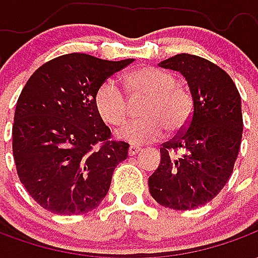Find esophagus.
<instances>
[{"instance_id":"obj_1","label":"esophagus","mask_w":258,"mask_h":258,"mask_svg":"<svg viewBox=\"0 0 258 258\" xmlns=\"http://www.w3.org/2000/svg\"><path fill=\"white\" fill-rule=\"evenodd\" d=\"M138 152H140V148H138V146L131 145L128 148V156H135V155H137Z\"/></svg>"}]
</instances>
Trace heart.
<instances>
[{"label": "heart", "instance_id": "heart-1", "mask_svg": "<svg viewBox=\"0 0 258 258\" xmlns=\"http://www.w3.org/2000/svg\"><path fill=\"white\" fill-rule=\"evenodd\" d=\"M124 84L133 101L145 98L141 106L144 118L118 130L116 133L118 140L134 145L148 144L160 140L166 128L168 133H177L189 121L194 107L192 96L177 84V77L171 72L144 66L130 72L124 77ZM94 105L99 117L110 125H120L128 117V98L113 80H106L99 85Z\"/></svg>", "mask_w": 258, "mask_h": 258}]
</instances>
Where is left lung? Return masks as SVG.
Returning <instances> with one entry per match:
<instances>
[{
	"label": "left lung",
	"mask_w": 258,
	"mask_h": 258,
	"mask_svg": "<svg viewBox=\"0 0 258 258\" xmlns=\"http://www.w3.org/2000/svg\"><path fill=\"white\" fill-rule=\"evenodd\" d=\"M159 66L184 76L194 112L186 128L160 148L149 192L164 207L190 210L214 199L232 174L243 131L240 95L227 72L205 58L178 53Z\"/></svg>",
	"instance_id": "1"
}]
</instances>
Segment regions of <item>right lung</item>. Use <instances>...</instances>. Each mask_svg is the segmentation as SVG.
<instances>
[{
    "mask_svg": "<svg viewBox=\"0 0 258 258\" xmlns=\"http://www.w3.org/2000/svg\"><path fill=\"white\" fill-rule=\"evenodd\" d=\"M133 62L68 53L42 64L26 83L15 110L12 151L20 182L45 210L83 214L105 199L130 145L110 141L94 96Z\"/></svg>",
    "mask_w": 258,
    "mask_h": 258,
    "instance_id": "right-lung-1",
    "label": "right lung"
}]
</instances>
